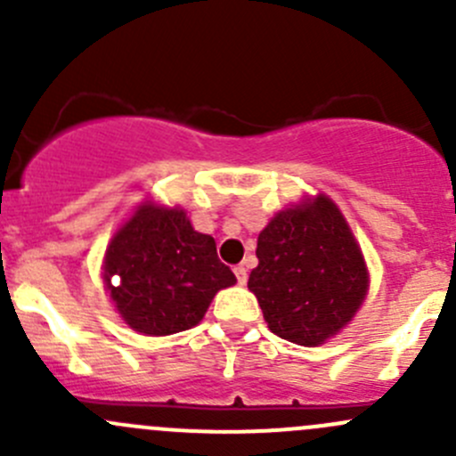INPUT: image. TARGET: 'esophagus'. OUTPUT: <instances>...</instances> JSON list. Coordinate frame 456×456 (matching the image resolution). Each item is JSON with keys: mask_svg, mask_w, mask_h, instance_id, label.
<instances>
[{"mask_svg": "<svg viewBox=\"0 0 456 456\" xmlns=\"http://www.w3.org/2000/svg\"><path fill=\"white\" fill-rule=\"evenodd\" d=\"M233 273H236V278H238V284H245V282H247V278H249V275H247V269H245V265H238L236 269H233Z\"/></svg>", "mask_w": 456, "mask_h": 456, "instance_id": "1", "label": "esophagus"}]
</instances>
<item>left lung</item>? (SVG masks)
I'll return each instance as SVG.
<instances>
[{
	"label": "left lung",
	"mask_w": 456,
	"mask_h": 456,
	"mask_svg": "<svg viewBox=\"0 0 456 456\" xmlns=\"http://www.w3.org/2000/svg\"><path fill=\"white\" fill-rule=\"evenodd\" d=\"M249 275L271 333L317 346L338 333L369 287L364 257L333 200L317 196L280 211L257 236Z\"/></svg>",
	"instance_id": "8db88e82"
}]
</instances>
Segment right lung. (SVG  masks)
I'll return each instance as SVG.
<instances>
[{
    "label": "right lung",
    "instance_id": "right-lung-1",
    "mask_svg": "<svg viewBox=\"0 0 456 456\" xmlns=\"http://www.w3.org/2000/svg\"><path fill=\"white\" fill-rule=\"evenodd\" d=\"M103 278L123 320L145 335H172L202 320L211 297L236 282L214 238L183 209L142 205L110 242ZM119 275L114 288L111 278Z\"/></svg>",
    "mask_w": 456,
    "mask_h": 456
}]
</instances>
